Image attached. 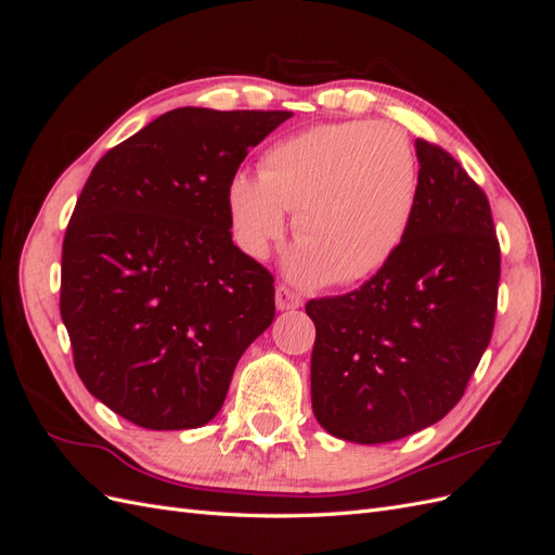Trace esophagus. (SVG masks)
<instances>
[{
	"mask_svg": "<svg viewBox=\"0 0 555 555\" xmlns=\"http://www.w3.org/2000/svg\"><path fill=\"white\" fill-rule=\"evenodd\" d=\"M275 306H278V310H296V308H300L304 306V300H300V296L294 292V289H289V287H284V284H280V287L275 289Z\"/></svg>",
	"mask_w": 555,
	"mask_h": 555,
	"instance_id": "1",
	"label": "esophagus"
}]
</instances>
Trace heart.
<instances>
[{
  "label": "heart",
  "instance_id": "1",
  "mask_svg": "<svg viewBox=\"0 0 555 555\" xmlns=\"http://www.w3.org/2000/svg\"><path fill=\"white\" fill-rule=\"evenodd\" d=\"M416 159L398 127L386 122L319 125L278 141L259 176L236 173L227 210L243 251L266 259L294 215L300 241L287 273L304 282L351 284L391 259L412 220Z\"/></svg>",
  "mask_w": 555,
  "mask_h": 555
}]
</instances>
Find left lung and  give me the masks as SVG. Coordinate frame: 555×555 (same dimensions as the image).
<instances>
[{
  "label": "left lung",
  "mask_w": 555,
  "mask_h": 555,
  "mask_svg": "<svg viewBox=\"0 0 555 555\" xmlns=\"http://www.w3.org/2000/svg\"><path fill=\"white\" fill-rule=\"evenodd\" d=\"M412 220L375 278L306 306L312 412L333 438L382 444L456 405L491 343L500 245L491 206L442 147L414 141Z\"/></svg>",
  "instance_id": "8db88e82"
}]
</instances>
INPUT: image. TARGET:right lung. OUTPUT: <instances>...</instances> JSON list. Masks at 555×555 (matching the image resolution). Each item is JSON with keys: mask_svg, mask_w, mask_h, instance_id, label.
<instances>
[{"mask_svg": "<svg viewBox=\"0 0 555 555\" xmlns=\"http://www.w3.org/2000/svg\"><path fill=\"white\" fill-rule=\"evenodd\" d=\"M289 117L176 108L92 169L64 233L60 312L78 377L127 422L208 424L273 324V275L233 245L227 184Z\"/></svg>", "mask_w": 555, "mask_h": 555, "instance_id": "obj_1", "label": "right lung"}]
</instances>
